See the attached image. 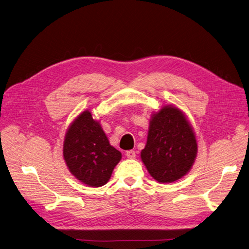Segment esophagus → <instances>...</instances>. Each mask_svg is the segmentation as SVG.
Masks as SVG:
<instances>
[{
	"label": "esophagus",
	"instance_id": "1",
	"mask_svg": "<svg viewBox=\"0 0 249 249\" xmlns=\"http://www.w3.org/2000/svg\"><path fill=\"white\" fill-rule=\"evenodd\" d=\"M125 154H126V157L128 159H135L136 158V152L134 150H127Z\"/></svg>",
	"mask_w": 249,
	"mask_h": 249
}]
</instances>
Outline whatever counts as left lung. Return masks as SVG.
<instances>
[{"label":"left lung","mask_w":249,"mask_h":249,"mask_svg":"<svg viewBox=\"0 0 249 249\" xmlns=\"http://www.w3.org/2000/svg\"><path fill=\"white\" fill-rule=\"evenodd\" d=\"M196 154V133L183 111L175 105L153 111L140 154L150 176L160 183L177 181L190 172Z\"/></svg>","instance_id":"left-lung-1"}]
</instances>
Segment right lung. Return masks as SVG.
Returning <instances> with one entry per match:
<instances>
[{
    "instance_id": "1",
    "label": "right lung",
    "mask_w": 249,
    "mask_h": 249,
    "mask_svg": "<svg viewBox=\"0 0 249 249\" xmlns=\"http://www.w3.org/2000/svg\"><path fill=\"white\" fill-rule=\"evenodd\" d=\"M63 157L68 170L77 180L90 187H100L109 181L123 156L110 144L100 121L87 109L68 126Z\"/></svg>"
}]
</instances>
